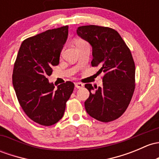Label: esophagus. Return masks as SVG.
<instances>
[{"instance_id":"esophagus-1","label":"esophagus","mask_w":159,"mask_h":159,"mask_svg":"<svg viewBox=\"0 0 159 159\" xmlns=\"http://www.w3.org/2000/svg\"><path fill=\"white\" fill-rule=\"evenodd\" d=\"M75 88H81L84 87V84H82V83H80V82H76L75 84Z\"/></svg>"}]
</instances>
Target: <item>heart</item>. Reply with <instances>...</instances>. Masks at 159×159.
I'll return each instance as SVG.
<instances>
[{
  "label": "heart",
  "instance_id": "obj_1",
  "mask_svg": "<svg viewBox=\"0 0 159 159\" xmlns=\"http://www.w3.org/2000/svg\"><path fill=\"white\" fill-rule=\"evenodd\" d=\"M86 43V42L84 41V40H78V41L76 42V46H79V45L82 44V43Z\"/></svg>",
  "mask_w": 159,
  "mask_h": 159
}]
</instances>
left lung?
I'll return each instance as SVG.
<instances>
[{
  "label": "left lung",
  "instance_id": "left-lung-1",
  "mask_svg": "<svg viewBox=\"0 0 159 159\" xmlns=\"http://www.w3.org/2000/svg\"><path fill=\"white\" fill-rule=\"evenodd\" d=\"M77 33L92 46V67L103 72V87L85 84L90 96L84 102L87 113L103 123L118 119L127 109L134 93L135 63L127 45L117 31L106 26H79Z\"/></svg>",
  "mask_w": 159,
  "mask_h": 159
}]
</instances>
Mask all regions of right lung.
Instances as JSON below:
<instances>
[{"instance_id": "add662e5", "label": "right lung", "mask_w": 159, "mask_h": 159, "mask_svg": "<svg viewBox=\"0 0 159 159\" xmlns=\"http://www.w3.org/2000/svg\"><path fill=\"white\" fill-rule=\"evenodd\" d=\"M68 34V26H64L23 40L13 66V85L20 105L30 119L43 126L62 118L75 88L66 81L55 89L47 78L59 63Z\"/></svg>"}]
</instances>
